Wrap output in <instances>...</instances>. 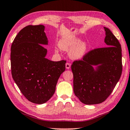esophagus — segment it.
<instances>
[{"instance_id":"esophagus-1","label":"esophagus","mask_w":130,"mask_h":130,"mask_svg":"<svg viewBox=\"0 0 130 130\" xmlns=\"http://www.w3.org/2000/svg\"><path fill=\"white\" fill-rule=\"evenodd\" d=\"M70 64L69 63H66V69H70Z\"/></svg>"}]
</instances>
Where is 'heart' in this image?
<instances>
[{
	"label": "heart",
	"instance_id": "obj_1",
	"mask_svg": "<svg viewBox=\"0 0 130 130\" xmlns=\"http://www.w3.org/2000/svg\"><path fill=\"white\" fill-rule=\"evenodd\" d=\"M58 46L61 50L69 52V56L73 60H80L85 55L88 50V43L86 41H80L74 36H66L60 39ZM57 52V50H56Z\"/></svg>",
	"mask_w": 130,
	"mask_h": 130
}]
</instances>
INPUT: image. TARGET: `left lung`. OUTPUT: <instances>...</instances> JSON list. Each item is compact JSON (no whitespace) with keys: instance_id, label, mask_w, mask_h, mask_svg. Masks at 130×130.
Returning a JSON list of instances; mask_svg holds the SVG:
<instances>
[{"instance_id":"left-lung-1","label":"left lung","mask_w":130,"mask_h":130,"mask_svg":"<svg viewBox=\"0 0 130 130\" xmlns=\"http://www.w3.org/2000/svg\"><path fill=\"white\" fill-rule=\"evenodd\" d=\"M104 29L106 47L91 50L71 65L74 94L85 104H97L106 100L121 75V44L110 29Z\"/></svg>"}]
</instances>
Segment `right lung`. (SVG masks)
I'll list each match as a JSON object with an SVG mask.
<instances>
[{
    "label": "right lung",
    "mask_w": 130,
    "mask_h": 130,
    "mask_svg": "<svg viewBox=\"0 0 130 130\" xmlns=\"http://www.w3.org/2000/svg\"><path fill=\"white\" fill-rule=\"evenodd\" d=\"M44 26L29 25L22 29L11 46L12 77L23 95L30 102L42 104L49 100L56 90L66 61L46 58L48 39Z\"/></svg>",
    "instance_id": "obj_1"
}]
</instances>
